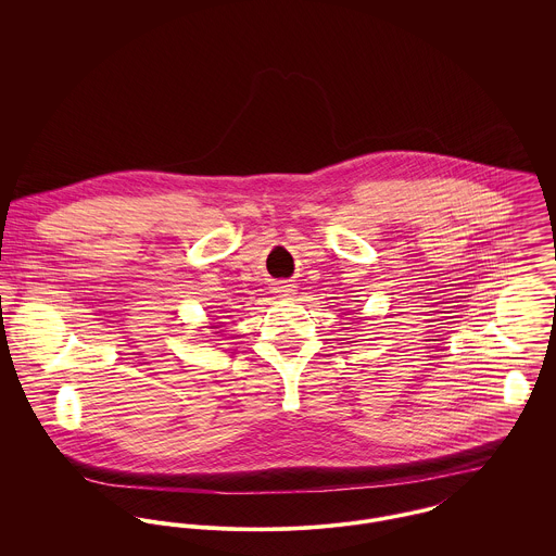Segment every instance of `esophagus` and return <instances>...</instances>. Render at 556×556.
I'll list each match as a JSON object with an SVG mask.
<instances>
[{
	"label": "esophagus",
	"mask_w": 556,
	"mask_h": 556,
	"mask_svg": "<svg viewBox=\"0 0 556 556\" xmlns=\"http://www.w3.org/2000/svg\"><path fill=\"white\" fill-rule=\"evenodd\" d=\"M295 289H298V287H295L291 280H278V282H276V293H278L280 298H291V295L295 293Z\"/></svg>",
	"instance_id": "esophagus-1"
}]
</instances>
